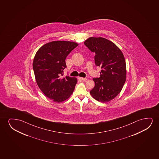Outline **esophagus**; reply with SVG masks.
<instances>
[{
	"instance_id": "esophagus-1",
	"label": "esophagus",
	"mask_w": 159,
	"mask_h": 159,
	"mask_svg": "<svg viewBox=\"0 0 159 159\" xmlns=\"http://www.w3.org/2000/svg\"><path fill=\"white\" fill-rule=\"evenodd\" d=\"M79 79L81 81H86L87 80V79L86 78H81V77H79Z\"/></svg>"
}]
</instances>
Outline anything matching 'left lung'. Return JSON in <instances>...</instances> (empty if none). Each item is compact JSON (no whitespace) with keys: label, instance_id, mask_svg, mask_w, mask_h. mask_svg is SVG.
<instances>
[{"label":"left lung","instance_id":"left-lung-1","mask_svg":"<svg viewBox=\"0 0 159 159\" xmlns=\"http://www.w3.org/2000/svg\"><path fill=\"white\" fill-rule=\"evenodd\" d=\"M84 44L95 53V64L101 68L100 76L93 78L95 86L89 93L99 102H108L120 93L125 82L124 55L115 44L102 37H89Z\"/></svg>","mask_w":159,"mask_h":159}]
</instances>
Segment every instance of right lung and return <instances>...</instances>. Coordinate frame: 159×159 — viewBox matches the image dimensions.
I'll return each instance as SVG.
<instances>
[{
	"label": "right lung",
	"mask_w": 159,
	"mask_h": 159,
	"mask_svg": "<svg viewBox=\"0 0 159 159\" xmlns=\"http://www.w3.org/2000/svg\"><path fill=\"white\" fill-rule=\"evenodd\" d=\"M78 46L73 42H51L41 47L35 55L33 67L37 85L55 102L66 100L74 91L76 78L62 76L67 67L66 59Z\"/></svg>",
	"instance_id": "1"
}]
</instances>
